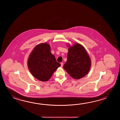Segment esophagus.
I'll return each instance as SVG.
<instances>
[{
    "label": "esophagus",
    "instance_id": "esophagus-1",
    "mask_svg": "<svg viewBox=\"0 0 120 120\" xmlns=\"http://www.w3.org/2000/svg\"><path fill=\"white\" fill-rule=\"evenodd\" d=\"M61 67H62L63 66V65H64V63H61Z\"/></svg>",
    "mask_w": 120,
    "mask_h": 120
}]
</instances>
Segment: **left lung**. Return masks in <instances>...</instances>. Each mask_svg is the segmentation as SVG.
<instances>
[{
	"label": "left lung",
	"instance_id": "obj_1",
	"mask_svg": "<svg viewBox=\"0 0 120 120\" xmlns=\"http://www.w3.org/2000/svg\"><path fill=\"white\" fill-rule=\"evenodd\" d=\"M68 51L67 60L63 67L72 78L81 79L89 71L91 66L89 56L84 47L80 44L69 46Z\"/></svg>",
	"mask_w": 120,
	"mask_h": 120
}]
</instances>
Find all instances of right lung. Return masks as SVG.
I'll return each instance as SVG.
<instances>
[{
  "mask_svg": "<svg viewBox=\"0 0 120 120\" xmlns=\"http://www.w3.org/2000/svg\"><path fill=\"white\" fill-rule=\"evenodd\" d=\"M27 64L33 76L42 82L48 81L61 65L51 54L49 45L44 43L33 49L28 58Z\"/></svg>",
  "mask_w": 120,
  "mask_h": 120,
  "instance_id": "1",
  "label": "right lung"
}]
</instances>
